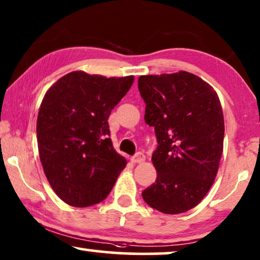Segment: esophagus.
Listing matches in <instances>:
<instances>
[{"label":"esophagus","instance_id":"esophagus-1","mask_svg":"<svg viewBox=\"0 0 260 260\" xmlns=\"http://www.w3.org/2000/svg\"><path fill=\"white\" fill-rule=\"evenodd\" d=\"M131 160H133L134 163H143V161L145 160V156L143 155L142 152H137L136 155L131 158Z\"/></svg>","mask_w":260,"mask_h":260}]
</instances>
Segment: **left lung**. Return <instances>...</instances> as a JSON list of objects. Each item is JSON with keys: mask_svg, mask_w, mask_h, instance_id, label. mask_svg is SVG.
I'll return each mask as SVG.
<instances>
[{"mask_svg": "<svg viewBox=\"0 0 260 260\" xmlns=\"http://www.w3.org/2000/svg\"><path fill=\"white\" fill-rule=\"evenodd\" d=\"M138 89L158 143L151 158L157 178L143 199L167 214L189 211L209 192L219 168L225 130L219 97L187 71L139 76Z\"/></svg>", "mask_w": 260, "mask_h": 260, "instance_id": "1", "label": "left lung"}]
</instances>
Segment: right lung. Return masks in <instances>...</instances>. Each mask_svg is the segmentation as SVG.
<instances>
[{"label":"right lung","mask_w":260,"mask_h":260,"mask_svg":"<svg viewBox=\"0 0 260 260\" xmlns=\"http://www.w3.org/2000/svg\"><path fill=\"white\" fill-rule=\"evenodd\" d=\"M134 80L73 71L44 95L36 126L40 159L67 204L86 208L104 201L125 168L109 138L108 118Z\"/></svg>","instance_id":"right-lung-1"}]
</instances>
